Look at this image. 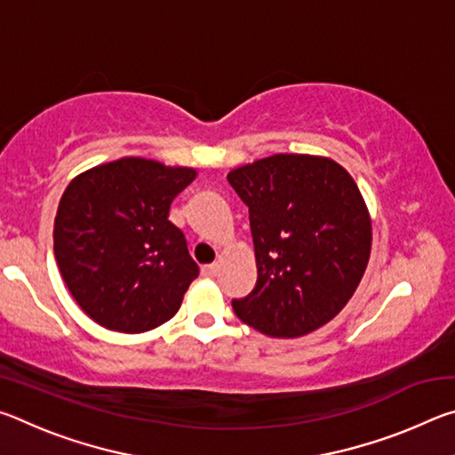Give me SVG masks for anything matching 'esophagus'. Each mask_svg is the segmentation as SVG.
I'll list each match as a JSON object with an SVG mask.
<instances>
[{"mask_svg": "<svg viewBox=\"0 0 455 455\" xmlns=\"http://www.w3.org/2000/svg\"><path fill=\"white\" fill-rule=\"evenodd\" d=\"M200 273H203V276H217L219 265H206V267L200 268Z\"/></svg>", "mask_w": 455, "mask_h": 455, "instance_id": "1", "label": "esophagus"}]
</instances>
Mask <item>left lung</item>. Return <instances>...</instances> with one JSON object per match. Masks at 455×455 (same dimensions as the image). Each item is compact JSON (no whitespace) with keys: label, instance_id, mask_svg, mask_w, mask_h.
<instances>
[{"label":"left lung","instance_id":"1","mask_svg":"<svg viewBox=\"0 0 455 455\" xmlns=\"http://www.w3.org/2000/svg\"><path fill=\"white\" fill-rule=\"evenodd\" d=\"M249 206L257 284L233 309L268 337L295 339L329 323L359 287L371 217L353 176L327 156L273 154L233 168Z\"/></svg>","mask_w":455,"mask_h":455}]
</instances>
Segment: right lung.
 Instances as JSON below:
<instances>
[{"label":"right lung","instance_id":"1","mask_svg":"<svg viewBox=\"0 0 455 455\" xmlns=\"http://www.w3.org/2000/svg\"><path fill=\"white\" fill-rule=\"evenodd\" d=\"M195 179V168L126 156L68 184L53 255L76 303L98 325L144 333L180 309L198 265L168 212Z\"/></svg>","mask_w":455,"mask_h":455}]
</instances>
